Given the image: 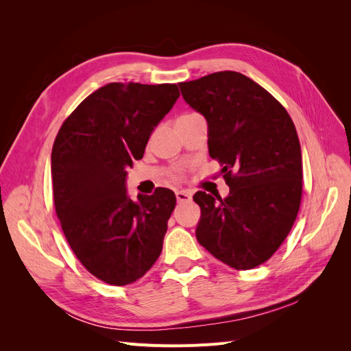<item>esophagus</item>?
I'll use <instances>...</instances> for the list:
<instances>
[{
  "label": "esophagus",
  "mask_w": 351,
  "mask_h": 351,
  "mask_svg": "<svg viewBox=\"0 0 351 351\" xmlns=\"http://www.w3.org/2000/svg\"><path fill=\"white\" fill-rule=\"evenodd\" d=\"M176 197H177V202H189L192 199V195H190L187 190H177Z\"/></svg>",
  "instance_id": "obj_1"
}]
</instances>
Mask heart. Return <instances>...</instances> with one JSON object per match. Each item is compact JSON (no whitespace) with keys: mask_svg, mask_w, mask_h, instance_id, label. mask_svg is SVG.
I'll list each match as a JSON object with an SVG mask.
<instances>
[{"mask_svg":"<svg viewBox=\"0 0 351 351\" xmlns=\"http://www.w3.org/2000/svg\"><path fill=\"white\" fill-rule=\"evenodd\" d=\"M171 177H173L174 180H177V178H180V177H182V169H180V168H176V169H173V173H171Z\"/></svg>","mask_w":351,"mask_h":351,"instance_id":"1","label":"heart"}]
</instances>
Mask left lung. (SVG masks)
<instances>
[{"mask_svg":"<svg viewBox=\"0 0 351 351\" xmlns=\"http://www.w3.org/2000/svg\"><path fill=\"white\" fill-rule=\"evenodd\" d=\"M184 101L208 121L210 158L230 195L197 192L196 239L234 269L267 262L289 236L300 209L303 168L291 117L261 84L218 71L178 84Z\"/></svg>","mask_w":351,"mask_h":351,"instance_id":"obj_1","label":"left lung"}]
</instances>
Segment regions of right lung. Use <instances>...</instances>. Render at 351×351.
Returning <instances> with one entry per match:
<instances>
[{
  "label": "right lung",
  "mask_w": 351,
  "mask_h": 351,
  "mask_svg": "<svg viewBox=\"0 0 351 351\" xmlns=\"http://www.w3.org/2000/svg\"><path fill=\"white\" fill-rule=\"evenodd\" d=\"M177 84L108 83L60 127L51 154L54 205L73 253L93 277L127 285L152 268L176 206L169 189L132 200L125 169L142 159Z\"/></svg>",
  "instance_id": "1"
}]
</instances>
